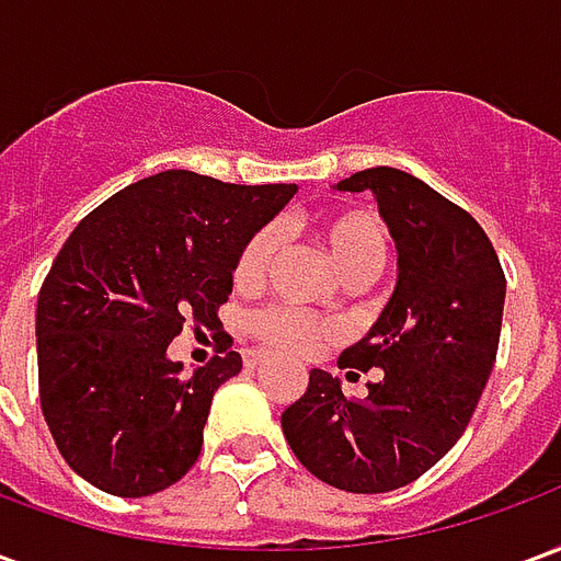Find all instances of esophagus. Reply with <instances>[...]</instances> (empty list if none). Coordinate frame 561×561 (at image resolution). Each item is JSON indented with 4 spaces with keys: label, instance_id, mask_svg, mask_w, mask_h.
Wrapping results in <instances>:
<instances>
[{
    "label": "esophagus",
    "instance_id": "34e87169",
    "mask_svg": "<svg viewBox=\"0 0 561 561\" xmlns=\"http://www.w3.org/2000/svg\"><path fill=\"white\" fill-rule=\"evenodd\" d=\"M267 364V357H264V354L261 352H249L245 354V366H249V369H261V366Z\"/></svg>",
    "mask_w": 561,
    "mask_h": 561
}]
</instances>
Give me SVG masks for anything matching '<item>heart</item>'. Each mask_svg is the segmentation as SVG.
I'll return each mask as SVG.
<instances>
[{
    "label": "heart",
    "instance_id": "b5f03b06",
    "mask_svg": "<svg viewBox=\"0 0 561 561\" xmlns=\"http://www.w3.org/2000/svg\"><path fill=\"white\" fill-rule=\"evenodd\" d=\"M321 240L328 245L333 264L345 276H376L388 261V231L369 209H348L321 225ZM279 249V231L273 225L257 228L237 255L233 282L252 288L264 279L270 261ZM249 330L273 352L304 354L316 348L328 328L291 306H270L249 318Z\"/></svg>",
    "mask_w": 561,
    "mask_h": 561
}]
</instances>
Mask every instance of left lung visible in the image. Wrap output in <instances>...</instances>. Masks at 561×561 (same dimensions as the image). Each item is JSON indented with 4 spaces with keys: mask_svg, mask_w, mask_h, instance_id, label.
<instances>
[{
    "mask_svg": "<svg viewBox=\"0 0 561 561\" xmlns=\"http://www.w3.org/2000/svg\"><path fill=\"white\" fill-rule=\"evenodd\" d=\"M373 192L397 243V288L364 340L340 357L381 369L366 400L340 378L309 373L282 414L294 457L345 493H390L421 478L466 433L493 373L505 273L466 209L397 168H366L333 185Z\"/></svg>",
    "mask_w": 561,
    "mask_h": 561,
    "instance_id": "obj_1",
    "label": "left lung"
}]
</instances>
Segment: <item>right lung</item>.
I'll use <instances>...</instances> for the list:
<instances>
[{"label": "right lung", "mask_w": 561, "mask_h": 561, "mask_svg": "<svg viewBox=\"0 0 561 561\" xmlns=\"http://www.w3.org/2000/svg\"><path fill=\"white\" fill-rule=\"evenodd\" d=\"M294 192V183L161 171L71 231L38 294L35 345L44 421L83 481L140 499L195 466L213 393L243 357L225 345L221 357L183 373L168 348L185 324L221 328L216 312L240 249Z\"/></svg>", "instance_id": "1"}]
</instances>
